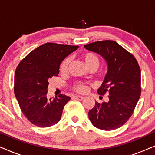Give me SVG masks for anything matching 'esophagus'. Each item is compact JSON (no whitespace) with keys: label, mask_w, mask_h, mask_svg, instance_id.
<instances>
[{"label":"esophagus","mask_w":155,"mask_h":155,"mask_svg":"<svg viewBox=\"0 0 155 155\" xmlns=\"http://www.w3.org/2000/svg\"><path fill=\"white\" fill-rule=\"evenodd\" d=\"M73 98H75L76 99H78V100H82V99H84V97H82V96H79V95H75V96L73 97Z\"/></svg>","instance_id":"1"}]
</instances>
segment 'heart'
Listing matches in <instances>:
<instances>
[{
	"label": "heart",
	"mask_w": 155,
	"mask_h": 155,
	"mask_svg": "<svg viewBox=\"0 0 155 155\" xmlns=\"http://www.w3.org/2000/svg\"><path fill=\"white\" fill-rule=\"evenodd\" d=\"M81 58L83 61L84 64L87 65V67L89 69L94 68L96 70L98 68L99 65V60L96 54L92 52H85L83 53L81 55ZM70 60L69 58H66L61 62L60 65V72L62 74L67 73L68 71V67L70 65ZM72 90L75 91V92L79 93H84L87 90V85L86 84L83 83L81 82H75L72 84L71 86Z\"/></svg>",
	"instance_id": "obj_1"
}]
</instances>
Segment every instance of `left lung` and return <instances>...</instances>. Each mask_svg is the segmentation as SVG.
Instances as JSON below:
<instances>
[{"label": "left lung", "instance_id": "obj_1", "mask_svg": "<svg viewBox=\"0 0 155 155\" xmlns=\"http://www.w3.org/2000/svg\"><path fill=\"white\" fill-rule=\"evenodd\" d=\"M84 47L100 55L108 64L107 73L97 92L109 95V102L96 101L89 111V118L97 128L114 130L130 118L140 97L139 64L132 54L111 40L93 42Z\"/></svg>", "mask_w": 155, "mask_h": 155}]
</instances>
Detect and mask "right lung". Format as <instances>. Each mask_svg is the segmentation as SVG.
<instances>
[{"label":"right lung","mask_w":155,"mask_h":155,"mask_svg":"<svg viewBox=\"0 0 155 155\" xmlns=\"http://www.w3.org/2000/svg\"><path fill=\"white\" fill-rule=\"evenodd\" d=\"M78 47L46 43L31 51L18 64L15 73V95L22 114L32 124L45 128L60 120L71 97L61 94L48 99V80L58 76L61 63Z\"/></svg>","instance_id":"add662e5"}]
</instances>
